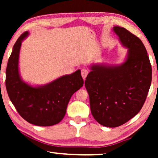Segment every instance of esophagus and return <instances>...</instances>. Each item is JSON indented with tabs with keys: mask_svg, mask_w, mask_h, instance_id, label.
Masks as SVG:
<instances>
[{
	"mask_svg": "<svg viewBox=\"0 0 158 158\" xmlns=\"http://www.w3.org/2000/svg\"><path fill=\"white\" fill-rule=\"evenodd\" d=\"M88 73H89V71L88 70H87L86 68H82L81 69V75L82 77H83V78H85L86 76H87Z\"/></svg>",
	"mask_w": 158,
	"mask_h": 158,
	"instance_id": "34e87169",
	"label": "esophagus"
}]
</instances>
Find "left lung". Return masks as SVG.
Instances as JSON below:
<instances>
[{"mask_svg":"<svg viewBox=\"0 0 158 158\" xmlns=\"http://www.w3.org/2000/svg\"><path fill=\"white\" fill-rule=\"evenodd\" d=\"M114 31L128 49L126 61L117 66L94 64L85 81L92 115L107 127L121 126L139 113L152 81V67L142 41L124 27L116 26Z\"/></svg>","mask_w":158,"mask_h":158,"instance_id":"obj_1","label":"left lung"}]
</instances>
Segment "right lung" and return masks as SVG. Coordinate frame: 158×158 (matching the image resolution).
Instances as JSON below:
<instances>
[{
	"instance_id": "1",
	"label": "right lung",
	"mask_w": 158,
	"mask_h": 158,
	"mask_svg": "<svg viewBox=\"0 0 158 158\" xmlns=\"http://www.w3.org/2000/svg\"><path fill=\"white\" fill-rule=\"evenodd\" d=\"M26 31L15 43L6 71V87L10 101L23 119L36 126L48 127L62 121L71 96L83 85L81 70L66 75L45 85L33 87L21 79L19 57Z\"/></svg>"
}]
</instances>
